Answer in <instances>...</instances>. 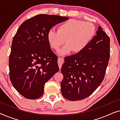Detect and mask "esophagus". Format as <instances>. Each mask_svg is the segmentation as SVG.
Masks as SVG:
<instances>
[{
	"label": "esophagus",
	"mask_w": 120,
	"mask_h": 120,
	"mask_svg": "<svg viewBox=\"0 0 120 120\" xmlns=\"http://www.w3.org/2000/svg\"><path fill=\"white\" fill-rule=\"evenodd\" d=\"M58 63L59 68H60V69H61L62 65H63V64L64 63V59L61 58V57H58Z\"/></svg>",
	"instance_id": "34e87169"
}]
</instances>
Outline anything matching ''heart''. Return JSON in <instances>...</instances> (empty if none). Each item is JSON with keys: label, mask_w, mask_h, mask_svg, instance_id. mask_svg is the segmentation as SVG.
I'll return each mask as SVG.
<instances>
[{"label": "heart", "mask_w": 120, "mask_h": 120, "mask_svg": "<svg viewBox=\"0 0 120 120\" xmlns=\"http://www.w3.org/2000/svg\"><path fill=\"white\" fill-rule=\"evenodd\" d=\"M96 33V28L91 22L71 19L62 22L57 31L51 29L47 38L51 48L58 50L65 41L66 45L59 51L60 55L69 54L74 51L80 53L86 49Z\"/></svg>", "instance_id": "heart-1"}]
</instances>
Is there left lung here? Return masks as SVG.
Masks as SVG:
<instances>
[{"label":"left lung","instance_id":"8db88e82","mask_svg":"<svg viewBox=\"0 0 120 120\" xmlns=\"http://www.w3.org/2000/svg\"><path fill=\"white\" fill-rule=\"evenodd\" d=\"M82 52L65 57L61 69L62 96L71 101L89 97L103 81L110 58V38L98 27Z\"/></svg>","mask_w":120,"mask_h":120}]
</instances>
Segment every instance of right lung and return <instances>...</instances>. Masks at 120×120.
Here are the masks:
<instances>
[{
  "mask_svg": "<svg viewBox=\"0 0 120 120\" xmlns=\"http://www.w3.org/2000/svg\"><path fill=\"white\" fill-rule=\"evenodd\" d=\"M67 17L39 14L24 21L14 36L9 56V76L14 88L28 99L40 98L45 83L58 72V57L47 41L49 30Z\"/></svg>",
  "mask_w": 120,
  "mask_h": 120,
  "instance_id": "1",
  "label": "right lung"
}]
</instances>
